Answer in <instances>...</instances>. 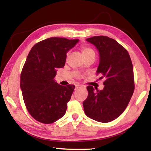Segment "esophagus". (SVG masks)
<instances>
[{"label":"esophagus","instance_id":"1","mask_svg":"<svg viewBox=\"0 0 151 151\" xmlns=\"http://www.w3.org/2000/svg\"><path fill=\"white\" fill-rule=\"evenodd\" d=\"M83 87V86L81 85L80 84H76V85H75V89H78L79 88H81Z\"/></svg>","mask_w":151,"mask_h":151}]
</instances>
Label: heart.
Listing matches in <instances>:
<instances>
[{"mask_svg":"<svg viewBox=\"0 0 151 151\" xmlns=\"http://www.w3.org/2000/svg\"><path fill=\"white\" fill-rule=\"evenodd\" d=\"M81 51H82V53H83V56H86L88 54H90V53L92 52H94V51L93 49H91V48L87 47H81Z\"/></svg>","mask_w":151,"mask_h":151,"instance_id":"b5f03b06","label":"heart"}]
</instances>
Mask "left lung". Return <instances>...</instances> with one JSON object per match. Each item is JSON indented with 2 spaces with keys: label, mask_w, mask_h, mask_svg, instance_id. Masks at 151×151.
Returning <instances> with one entry per match:
<instances>
[{
  "label": "left lung",
  "mask_w": 151,
  "mask_h": 151,
  "mask_svg": "<svg viewBox=\"0 0 151 151\" xmlns=\"http://www.w3.org/2000/svg\"><path fill=\"white\" fill-rule=\"evenodd\" d=\"M99 52L96 73L106 80L103 90L94 91L88 86V96L83 102L86 115L94 121L109 122L121 115L134 90L133 67L129 52L114 39L96 36L86 39Z\"/></svg>",
  "instance_id": "left-lung-1"
}]
</instances>
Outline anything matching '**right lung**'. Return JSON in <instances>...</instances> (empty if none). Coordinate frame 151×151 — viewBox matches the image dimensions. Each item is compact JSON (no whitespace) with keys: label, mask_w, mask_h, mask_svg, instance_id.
<instances>
[{"label":"right lung","mask_w":151,"mask_h":151,"mask_svg":"<svg viewBox=\"0 0 151 151\" xmlns=\"http://www.w3.org/2000/svg\"><path fill=\"white\" fill-rule=\"evenodd\" d=\"M78 42L51 37L29 52L20 75V88L28 111L37 121L53 123L65 114L75 85H58L54 78L57 68L65 65L66 52Z\"/></svg>","instance_id":"add662e5"}]
</instances>
